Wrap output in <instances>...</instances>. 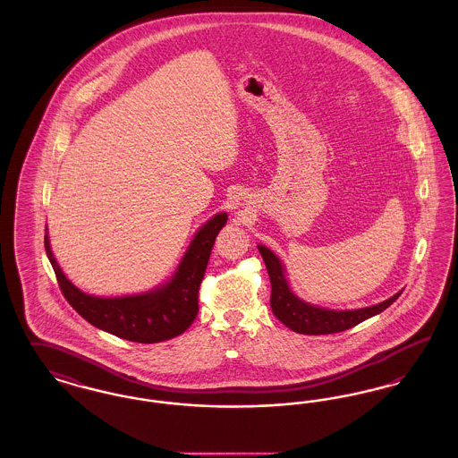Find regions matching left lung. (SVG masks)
Wrapping results in <instances>:
<instances>
[{
  "mask_svg": "<svg viewBox=\"0 0 458 458\" xmlns=\"http://www.w3.org/2000/svg\"><path fill=\"white\" fill-rule=\"evenodd\" d=\"M262 259L266 264L269 280H271V310L273 314L292 331L302 335H329L340 333L359 323L369 319L372 316L383 312L386 307L400 297V293L377 305H370L357 310H329L316 305L305 304L297 299L284 280V266L280 259L264 245H259Z\"/></svg>",
  "mask_w": 458,
  "mask_h": 458,
  "instance_id": "1",
  "label": "left lung"
}]
</instances>
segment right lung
<instances>
[{
  "mask_svg": "<svg viewBox=\"0 0 458 458\" xmlns=\"http://www.w3.org/2000/svg\"><path fill=\"white\" fill-rule=\"evenodd\" d=\"M226 219V213H219L197 232L168 284L133 297L99 299L81 292L66 280L55 261L47 235H44V247L64 297L88 323L118 338L137 344H157L182 335L194 323L199 312L197 297L200 282L216 235Z\"/></svg>",
  "mask_w": 458,
  "mask_h": 458,
  "instance_id": "right-lung-1",
  "label": "right lung"
}]
</instances>
